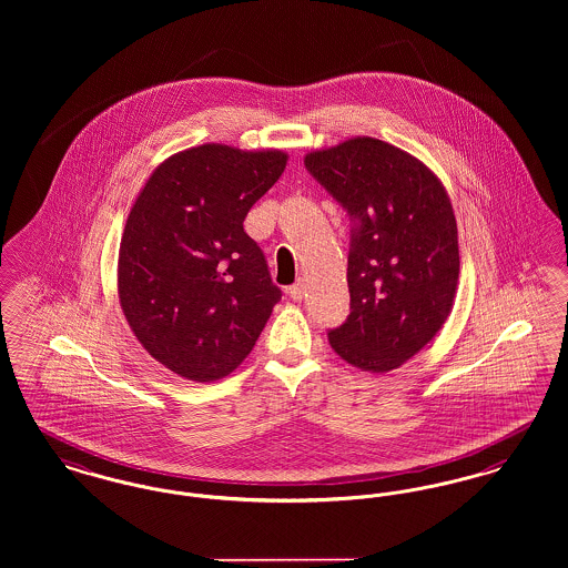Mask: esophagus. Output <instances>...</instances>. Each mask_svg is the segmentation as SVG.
I'll use <instances>...</instances> for the list:
<instances>
[{
	"label": "esophagus",
	"instance_id": "34e87169",
	"mask_svg": "<svg viewBox=\"0 0 568 568\" xmlns=\"http://www.w3.org/2000/svg\"><path fill=\"white\" fill-rule=\"evenodd\" d=\"M303 293H305V284H303V280H297V282L288 288V295H291V298H295V301H301V298H303Z\"/></svg>",
	"mask_w": 568,
	"mask_h": 568
}]
</instances>
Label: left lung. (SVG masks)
Returning a JSON list of instances; mask_svg holds the SVG:
<instances>
[{
	"instance_id": "left-lung-1",
	"label": "left lung",
	"mask_w": 568,
	"mask_h": 568,
	"mask_svg": "<svg viewBox=\"0 0 568 568\" xmlns=\"http://www.w3.org/2000/svg\"><path fill=\"white\" fill-rule=\"evenodd\" d=\"M305 169L351 220V314L328 342L365 372L395 369L453 307L459 247L447 192L417 158L367 136L312 151Z\"/></svg>"
}]
</instances>
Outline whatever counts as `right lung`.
<instances>
[{"instance_id":"right-lung-1","label":"right lung","mask_w":568,"mask_h":568,"mask_svg":"<svg viewBox=\"0 0 568 568\" xmlns=\"http://www.w3.org/2000/svg\"><path fill=\"white\" fill-rule=\"evenodd\" d=\"M284 169L282 151L192 148L153 171L128 215L121 310L151 357L187 381L231 374L282 298L243 220Z\"/></svg>"}]
</instances>
